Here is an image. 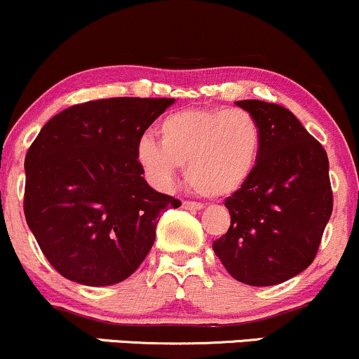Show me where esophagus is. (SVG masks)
Instances as JSON below:
<instances>
[{"mask_svg": "<svg viewBox=\"0 0 359 359\" xmlns=\"http://www.w3.org/2000/svg\"><path fill=\"white\" fill-rule=\"evenodd\" d=\"M183 207L184 210H190V212H198V210H202L203 207L200 205V203H196V202H183Z\"/></svg>", "mask_w": 359, "mask_h": 359, "instance_id": "obj_1", "label": "esophagus"}]
</instances>
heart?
I'll return each mask as SVG.
<instances>
[{
    "instance_id": "heart-1",
    "label": "heart",
    "mask_w": 359,
    "mask_h": 359,
    "mask_svg": "<svg viewBox=\"0 0 359 359\" xmlns=\"http://www.w3.org/2000/svg\"><path fill=\"white\" fill-rule=\"evenodd\" d=\"M157 138L137 145V163L159 188H171L178 165L196 194L224 198L241 190L255 169L262 145L260 125L248 111L183 109L157 125Z\"/></svg>"
}]
</instances>
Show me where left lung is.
<instances>
[{
  "label": "left lung",
  "instance_id": "8db88e82",
  "mask_svg": "<svg viewBox=\"0 0 359 359\" xmlns=\"http://www.w3.org/2000/svg\"><path fill=\"white\" fill-rule=\"evenodd\" d=\"M236 106L260 125V154L250 180L226 198L231 226L212 248L240 283L276 286L317 255L332 214L329 159L286 107L255 99Z\"/></svg>",
  "mask_w": 359,
  "mask_h": 359
}]
</instances>
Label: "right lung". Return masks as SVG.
Instances as JSON below:
<instances>
[{"instance_id": "1", "label": "right lung", "mask_w": 359, "mask_h": 359, "mask_svg": "<svg viewBox=\"0 0 359 359\" xmlns=\"http://www.w3.org/2000/svg\"><path fill=\"white\" fill-rule=\"evenodd\" d=\"M175 99L113 97L53 116L25 157L27 224L49 264L83 286H113L140 267L161 212L180 200L142 178L137 145Z\"/></svg>"}]
</instances>
